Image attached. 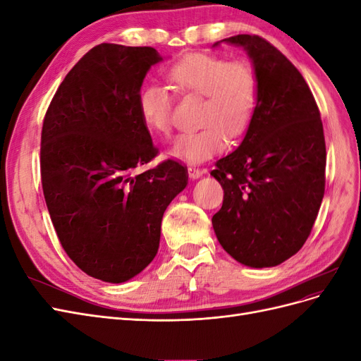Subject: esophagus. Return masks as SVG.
Segmentation results:
<instances>
[{"label":"esophagus","mask_w":361,"mask_h":361,"mask_svg":"<svg viewBox=\"0 0 361 361\" xmlns=\"http://www.w3.org/2000/svg\"><path fill=\"white\" fill-rule=\"evenodd\" d=\"M187 171H188V176H190V179H199L202 174H203V171L200 170V169H195V167H192V166H190L188 169H187Z\"/></svg>","instance_id":"1"}]
</instances>
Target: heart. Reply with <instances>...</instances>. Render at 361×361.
I'll return each instance as SVG.
<instances>
[{"label": "heart", "mask_w": 361, "mask_h": 361, "mask_svg": "<svg viewBox=\"0 0 361 361\" xmlns=\"http://www.w3.org/2000/svg\"><path fill=\"white\" fill-rule=\"evenodd\" d=\"M169 80L183 93L202 94L199 129L174 140L169 155L187 162H202L226 146L227 135H243L253 120L259 101V80L245 61H228L212 54L192 52L173 63ZM138 111L146 126L169 134L171 93L167 85L150 81L138 93Z\"/></svg>", "instance_id": "b5f03b06"}]
</instances>
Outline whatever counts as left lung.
Listing matches in <instances>:
<instances>
[{
	"label": "left lung",
	"instance_id": "1",
	"mask_svg": "<svg viewBox=\"0 0 361 361\" xmlns=\"http://www.w3.org/2000/svg\"><path fill=\"white\" fill-rule=\"evenodd\" d=\"M241 47L259 80V101L241 145L211 171L224 190L212 216L218 243L239 264L269 268L304 245L325 190V140L314 97L298 69L259 36Z\"/></svg>",
	"mask_w": 361,
	"mask_h": 361
}]
</instances>
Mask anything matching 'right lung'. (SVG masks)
I'll list each match as a JSON object with an SVG mask.
<instances>
[{
    "mask_svg": "<svg viewBox=\"0 0 361 361\" xmlns=\"http://www.w3.org/2000/svg\"><path fill=\"white\" fill-rule=\"evenodd\" d=\"M159 61L150 47H94L60 84L42 128V187L54 228L73 264L106 283L128 281L154 260L162 215L188 183L173 159L135 171L158 152L137 101Z\"/></svg>",
    "mask_w": 361,
    "mask_h": 361,
    "instance_id": "obj_1",
    "label": "right lung"
}]
</instances>
